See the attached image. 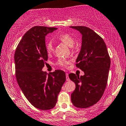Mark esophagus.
Returning a JSON list of instances; mask_svg holds the SVG:
<instances>
[{
  "label": "esophagus",
  "mask_w": 126,
  "mask_h": 126,
  "mask_svg": "<svg viewBox=\"0 0 126 126\" xmlns=\"http://www.w3.org/2000/svg\"><path fill=\"white\" fill-rule=\"evenodd\" d=\"M66 81H69V74L67 73L66 74Z\"/></svg>",
  "instance_id": "34e87169"
}]
</instances>
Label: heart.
Wrapping results in <instances>:
<instances>
[{
  "mask_svg": "<svg viewBox=\"0 0 126 126\" xmlns=\"http://www.w3.org/2000/svg\"><path fill=\"white\" fill-rule=\"evenodd\" d=\"M58 39L60 40V41L63 42V43L69 46V47H72L75 44V39L74 38L70 35L69 34L67 33H63L60 34L59 35L57 36L56 37ZM45 47H46L47 51L48 53H50L53 49V42L51 39H47L45 43ZM69 63V61H67L66 59H59L58 61V64L62 66H66L68 63Z\"/></svg>",
  "mask_w": 126,
  "mask_h": 126,
  "instance_id": "obj_1",
  "label": "heart"
}]
</instances>
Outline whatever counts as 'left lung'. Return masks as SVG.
Here are the masks:
<instances>
[{"label":"left lung","mask_w":126,"mask_h":126,"mask_svg":"<svg viewBox=\"0 0 126 126\" xmlns=\"http://www.w3.org/2000/svg\"><path fill=\"white\" fill-rule=\"evenodd\" d=\"M82 34L81 48L76 66L84 71L83 76L70 74L69 77L76 85L71 94L72 104L79 108L94 105L105 90L110 60L106 45L101 37L85 26H70Z\"/></svg>","instance_id":"1"}]
</instances>
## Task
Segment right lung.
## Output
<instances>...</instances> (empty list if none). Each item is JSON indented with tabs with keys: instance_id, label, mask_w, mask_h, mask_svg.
<instances>
[{
	"instance_id": "right-lung-1",
	"label": "right lung",
	"mask_w": 126,
	"mask_h": 126,
	"mask_svg": "<svg viewBox=\"0 0 126 126\" xmlns=\"http://www.w3.org/2000/svg\"><path fill=\"white\" fill-rule=\"evenodd\" d=\"M56 27L34 26L27 31L19 42L14 55L16 81L30 103L41 110L53 108L66 81L64 71L57 70L47 75L42 71L48 52L47 34Z\"/></svg>"
}]
</instances>
